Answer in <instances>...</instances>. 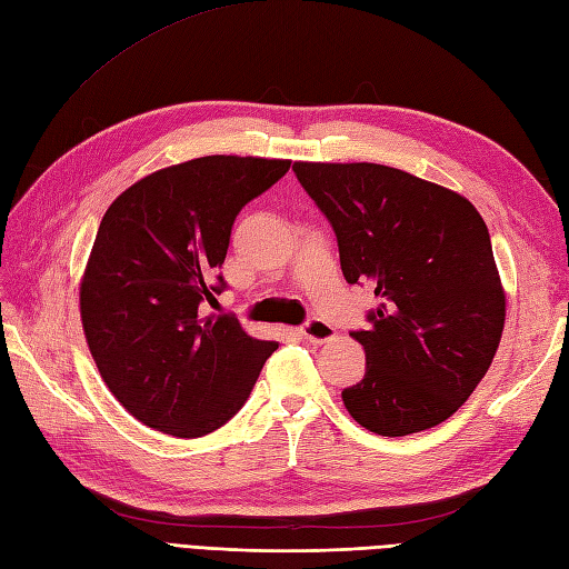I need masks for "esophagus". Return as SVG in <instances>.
Here are the masks:
<instances>
[{
  "label": "esophagus",
  "instance_id": "34e87169",
  "mask_svg": "<svg viewBox=\"0 0 569 569\" xmlns=\"http://www.w3.org/2000/svg\"><path fill=\"white\" fill-rule=\"evenodd\" d=\"M298 333H300L305 341H310V343H327V341H331L333 337H337V331H333V327L322 322V319H310L308 325H302L298 329Z\"/></svg>",
  "mask_w": 569,
  "mask_h": 569
}]
</instances>
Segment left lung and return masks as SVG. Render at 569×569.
<instances>
[{
  "label": "left lung",
  "mask_w": 569,
  "mask_h": 569,
  "mask_svg": "<svg viewBox=\"0 0 569 569\" xmlns=\"http://www.w3.org/2000/svg\"><path fill=\"white\" fill-rule=\"evenodd\" d=\"M296 178L337 232L348 283L380 305L366 377L341 391L362 428L403 437L440 426L483 380L505 327L490 232L469 199L377 163H296Z\"/></svg>",
  "instance_id": "obj_1"
}]
</instances>
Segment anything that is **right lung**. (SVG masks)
Segmentation results:
<instances>
[{
    "mask_svg": "<svg viewBox=\"0 0 569 569\" xmlns=\"http://www.w3.org/2000/svg\"><path fill=\"white\" fill-rule=\"evenodd\" d=\"M290 160L203 156L146 174L110 203L81 281V322L108 389L143 426L201 437L250 397L276 341L236 315L201 317L236 216Z\"/></svg>",
    "mask_w": 569,
    "mask_h": 569,
    "instance_id": "right-lung-1",
    "label": "right lung"
}]
</instances>
